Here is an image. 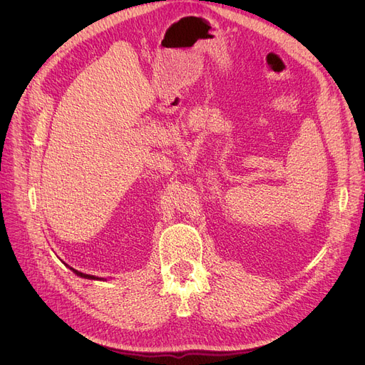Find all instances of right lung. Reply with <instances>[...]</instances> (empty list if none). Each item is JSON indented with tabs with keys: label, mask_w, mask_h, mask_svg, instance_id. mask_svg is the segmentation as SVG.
I'll list each match as a JSON object with an SVG mask.
<instances>
[{
	"label": "right lung",
	"mask_w": 365,
	"mask_h": 365,
	"mask_svg": "<svg viewBox=\"0 0 365 365\" xmlns=\"http://www.w3.org/2000/svg\"><path fill=\"white\" fill-rule=\"evenodd\" d=\"M77 275H81V277H85V274H82V272H79V271H74Z\"/></svg>",
	"instance_id": "obj_1"
}]
</instances>
